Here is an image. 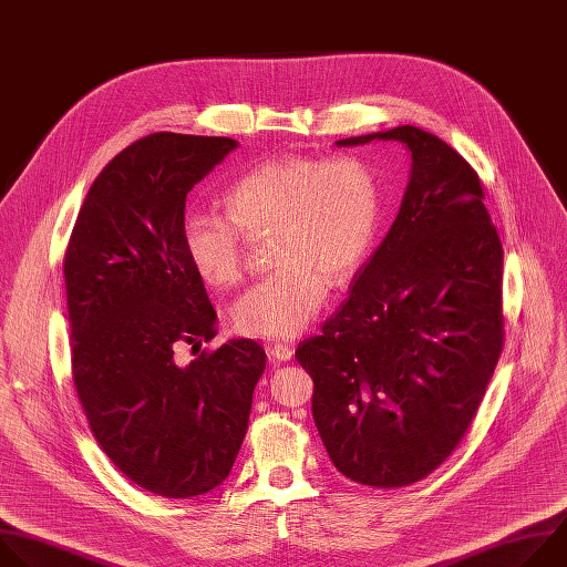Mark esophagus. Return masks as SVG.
Segmentation results:
<instances>
[{
	"label": "esophagus",
	"instance_id": "obj_1",
	"mask_svg": "<svg viewBox=\"0 0 567 567\" xmlns=\"http://www.w3.org/2000/svg\"><path fill=\"white\" fill-rule=\"evenodd\" d=\"M292 353H295V349L288 347V344H272V347H268V358L272 362H288L292 358Z\"/></svg>",
	"mask_w": 567,
	"mask_h": 567
}]
</instances>
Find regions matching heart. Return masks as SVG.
<instances>
[{"instance_id": "b5f03b06", "label": "heart", "mask_w": 567, "mask_h": 567, "mask_svg": "<svg viewBox=\"0 0 567 567\" xmlns=\"http://www.w3.org/2000/svg\"><path fill=\"white\" fill-rule=\"evenodd\" d=\"M224 212L189 209L183 244L203 281L230 288L244 275L241 233L272 230L268 277L233 306L235 326L252 337L290 339L326 301L330 281H349L367 261L382 218L373 169L353 156H284L237 176Z\"/></svg>"}]
</instances>
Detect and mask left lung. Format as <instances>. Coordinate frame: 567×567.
I'll list each match as a JSON object with an SVG mask.
<instances>
[{"label":"left lung","mask_w":567,"mask_h":567,"mask_svg":"<svg viewBox=\"0 0 567 567\" xmlns=\"http://www.w3.org/2000/svg\"><path fill=\"white\" fill-rule=\"evenodd\" d=\"M402 143L400 212L349 299L295 351L332 465L371 487L429 476L458 446L503 351V246L470 163L402 125L337 141Z\"/></svg>","instance_id":"left-lung-1"}]
</instances>
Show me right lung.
<instances>
[{
	"instance_id": "obj_1",
	"label": "right lung",
	"mask_w": 567,
	"mask_h": 567,
	"mask_svg": "<svg viewBox=\"0 0 567 567\" xmlns=\"http://www.w3.org/2000/svg\"><path fill=\"white\" fill-rule=\"evenodd\" d=\"M239 143L150 134L93 181L64 255L73 384L109 461L138 487L207 494L230 476L266 351L230 339L189 364L178 351L216 334L187 259V192Z\"/></svg>"
}]
</instances>
